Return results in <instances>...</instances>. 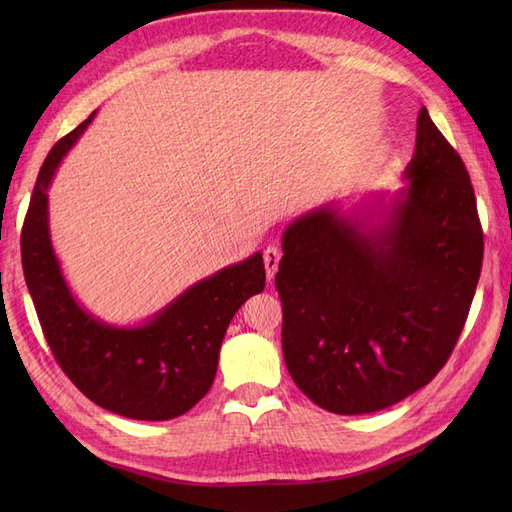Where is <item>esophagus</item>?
I'll list each match as a JSON object with an SVG mask.
<instances>
[{
  "mask_svg": "<svg viewBox=\"0 0 512 512\" xmlns=\"http://www.w3.org/2000/svg\"><path fill=\"white\" fill-rule=\"evenodd\" d=\"M262 258H265V269H267V277H269V280H273L275 273H277V265H280V258H282L280 247L269 245L267 250H265V254H262Z\"/></svg>",
  "mask_w": 512,
  "mask_h": 512,
  "instance_id": "1",
  "label": "esophagus"
}]
</instances>
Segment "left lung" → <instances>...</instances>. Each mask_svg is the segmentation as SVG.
Returning a JSON list of instances; mask_svg holds the SVG:
<instances>
[{
	"instance_id": "1",
	"label": "left lung",
	"mask_w": 512,
	"mask_h": 512,
	"mask_svg": "<svg viewBox=\"0 0 512 512\" xmlns=\"http://www.w3.org/2000/svg\"><path fill=\"white\" fill-rule=\"evenodd\" d=\"M408 185L382 224L327 205L294 220L275 275L294 384L335 414L389 408L436 378L466 324L483 228L466 164L421 108Z\"/></svg>"
}]
</instances>
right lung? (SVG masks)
Wrapping results in <instances>:
<instances>
[{
  "label": "right lung",
  "instance_id": "1",
  "mask_svg": "<svg viewBox=\"0 0 512 512\" xmlns=\"http://www.w3.org/2000/svg\"><path fill=\"white\" fill-rule=\"evenodd\" d=\"M94 115L57 141L40 168L21 232L25 282L55 361L76 389L115 414L168 421L211 389L232 316L265 288V262L256 252L200 280L141 327L119 329L87 314L53 252L46 190Z\"/></svg>",
  "mask_w": 512,
  "mask_h": 512
}]
</instances>
